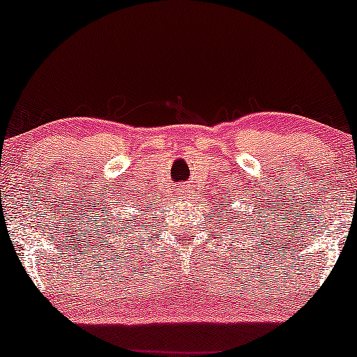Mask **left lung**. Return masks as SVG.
<instances>
[{
	"mask_svg": "<svg viewBox=\"0 0 357 357\" xmlns=\"http://www.w3.org/2000/svg\"><path fill=\"white\" fill-rule=\"evenodd\" d=\"M250 216V215H248ZM250 218H252V216H250ZM218 223H220V221H218ZM216 227H218V225H216ZM225 227H227V225H225Z\"/></svg>",
	"mask_w": 357,
	"mask_h": 357,
	"instance_id": "1",
	"label": "left lung"
}]
</instances>
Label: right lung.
<instances>
[{
	"mask_svg": "<svg viewBox=\"0 0 357 357\" xmlns=\"http://www.w3.org/2000/svg\"><path fill=\"white\" fill-rule=\"evenodd\" d=\"M136 206H139V204H136ZM127 223H132V220H126L124 223H121V225H119V227H117V230L124 231V227H127ZM136 223H141V218H139V220L136 221ZM142 225H144V223H141V227H142ZM121 235H122V233H121Z\"/></svg>",
	"mask_w": 357,
	"mask_h": 357,
	"instance_id": "1",
	"label": "right lung"
}]
</instances>
